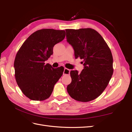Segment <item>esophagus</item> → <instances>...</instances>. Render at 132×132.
Wrapping results in <instances>:
<instances>
[{
	"instance_id": "1",
	"label": "esophagus",
	"mask_w": 132,
	"mask_h": 132,
	"mask_svg": "<svg viewBox=\"0 0 132 132\" xmlns=\"http://www.w3.org/2000/svg\"><path fill=\"white\" fill-rule=\"evenodd\" d=\"M70 70L67 69V68H65L64 71H63V75H70Z\"/></svg>"
}]
</instances>
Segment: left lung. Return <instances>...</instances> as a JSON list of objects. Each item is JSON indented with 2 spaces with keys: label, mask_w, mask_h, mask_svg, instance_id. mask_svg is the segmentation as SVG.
Returning <instances> with one entry per match:
<instances>
[{
  "label": "left lung",
  "mask_w": 132,
  "mask_h": 132,
  "mask_svg": "<svg viewBox=\"0 0 132 132\" xmlns=\"http://www.w3.org/2000/svg\"><path fill=\"white\" fill-rule=\"evenodd\" d=\"M67 41L73 47L76 58L84 60V69L70 72L72 81L67 87L74 100L87 102L100 96L113 74V58L103 38L91 28L66 29Z\"/></svg>",
  "instance_id": "obj_1"
}]
</instances>
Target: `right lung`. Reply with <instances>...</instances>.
<instances>
[{"label":"right lung","mask_w":132,"mask_h":132,"mask_svg":"<svg viewBox=\"0 0 132 132\" xmlns=\"http://www.w3.org/2000/svg\"><path fill=\"white\" fill-rule=\"evenodd\" d=\"M65 30L42 29L32 33L19 48L14 61V76L23 94L33 101L50 97L64 68L54 69L45 61L53 54V47L62 41Z\"/></svg>","instance_id":"right-lung-1"}]
</instances>
